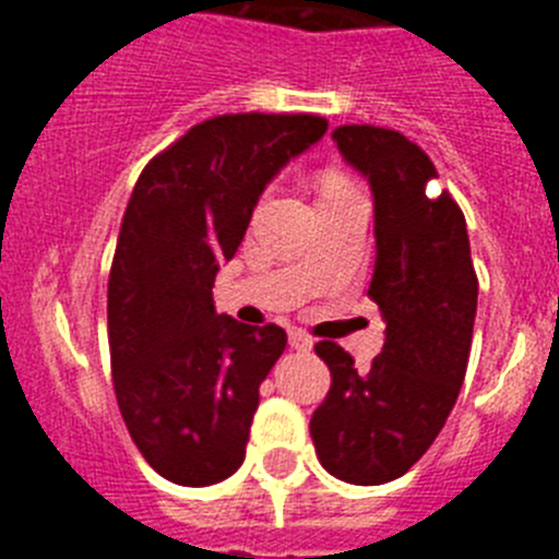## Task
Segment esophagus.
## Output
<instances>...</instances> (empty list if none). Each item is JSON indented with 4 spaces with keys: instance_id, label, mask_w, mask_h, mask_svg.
<instances>
[{
    "instance_id": "esophagus-1",
    "label": "esophagus",
    "mask_w": 559,
    "mask_h": 559,
    "mask_svg": "<svg viewBox=\"0 0 559 559\" xmlns=\"http://www.w3.org/2000/svg\"><path fill=\"white\" fill-rule=\"evenodd\" d=\"M288 341H290V347L302 349V353H308V349L313 347V338H310L308 333H302V330H290Z\"/></svg>"
}]
</instances>
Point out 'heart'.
I'll return each mask as SVG.
<instances>
[{"label": "heart", "instance_id": "obj_1", "mask_svg": "<svg viewBox=\"0 0 559 559\" xmlns=\"http://www.w3.org/2000/svg\"><path fill=\"white\" fill-rule=\"evenodd\" d=\"M349 187H355L349 176H344L341 170H324L322 181H319V195H330V192L349 190Z\"/></svg>", "mask_w": 559, "mask_h": 559}]
</instances>
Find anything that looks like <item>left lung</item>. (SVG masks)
<instances>
[{
  "label": "left lung",
  "mask_w": 559,
  "mask_h": 559,
  "mask_svg": "<svg viewBox=\"0 0 559 559\" xmlns=\"http://www.w3.org/2000/svg\"><path fill=\"white\" fill-rule=\"evenodd\" d=\"M333 140L372 187L378 257L369 296L386 319V344L367 372L335 341L316 344L330 392L310 417V437L335 478L386 484L419 462L456 403L478 276L453 195H426L437 167L417 142L378 126H338Z\"/></svg>",
  "instance_id": "8db88e82"
}]
</instances>
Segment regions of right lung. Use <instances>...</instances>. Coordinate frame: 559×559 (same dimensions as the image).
<instances>
[{
    "instance_id": "right-lung-1",
    "label": "right lung",
    "mask_w": 559,
    "mask_h": 559,
    "mask_svg": "<svg viewBox=\"0 0 559 559\" xmlns=\"http://www.w3.org/2000/svg\"><path fill=\"white\" fill-rule=\"evenodd\" d=\"M324 131L316 114H221L136 179L108 274V349L128 433L167 481L204 487L243 464L288 335L218 316L212 285L274 173Z\"/></svg>"
}]
</instances>
